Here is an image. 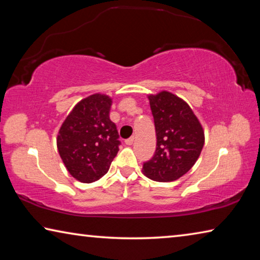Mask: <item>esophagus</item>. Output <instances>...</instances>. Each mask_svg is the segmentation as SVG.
Instances as JSON below:
<instances>
[{"label": "esophagus", "instance_id": "34e87169", "mask_svg": "<svg viewBox=\"0 0 260 260\" xmlns=\"http://www.w3.org/2000/svg\"><path fill=\"white\" fill-rule=\"evenodd\" d=\"M134 140H135V138L134 136H132V138H129V139H127L126 141H125V143L127 144V146H132V144L134 143Z\"/></svg>", "mask_w": 260, "mask_h": 260}]
</instances>
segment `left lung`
<instances>
[{
  "instance_id": "8db88e82",
  "label": "left lung",
  "mask_w": 260,
  "mask_h": 260,
  "mask_svg": "<svg viewBox=\"0 0 260 260\" xmlns=\"http://www.w3.org/2000/svg\"><path fill=\"white\" fill-rule=\"evenodd\" d=\"M155 120L156 152L142 167L143 174L159 182L175 181L199 159L204 131L199 118L179 96L162 90L148 95Z\"/></svg>"
}]
</instances>
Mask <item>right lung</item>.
I'll use <instances>...</instances> for the list:
<instances>
[{
  "mask_svg": "<svg viewBox=\"0 0 260 260\" xmlns=\"http://www.w3.org/2000/svg\"><path fill=\"white\" fill-rule=\"evenodd\" d=\"M112 99L93 94L78 102L57 134V149L69 173L91 183L108 173L119 150L117 127L110 120Z\"/></svg>",
  "mask_w": 260,
  "mask_h": 260,
  "instance_id": "obj_1",
  "label": "right lung"
}]
</instances>
